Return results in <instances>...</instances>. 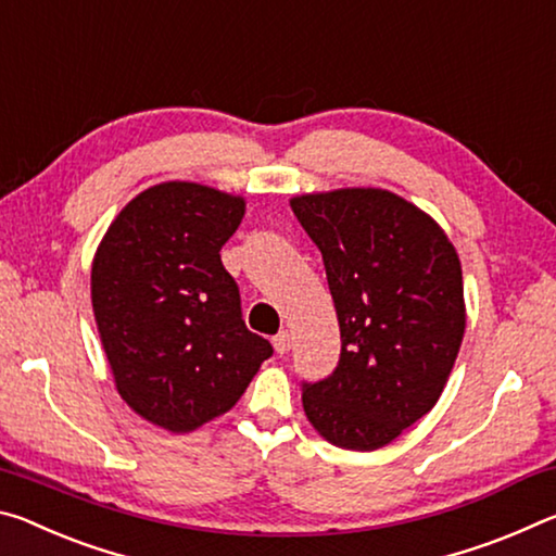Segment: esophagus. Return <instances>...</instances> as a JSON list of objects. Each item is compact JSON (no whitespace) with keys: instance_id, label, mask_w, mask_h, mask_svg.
I'll return each mask as SVG.
<instances>
[{"instance_id":"obj_1","label":"esophagus","mask_w":556,"mask_h":556,"mask_svg":"<svg viewBox=\"0 0 556 556\" xmlns=\"http://www.w3.org/2000/svg\"><path fill=\"white\" fill-rule=\"evenodd\" d=\"M290 344H293V340H290L288 330H280L276 338H273V348H276L278 354H286L290 350Z\"/></svg>"}]
</instances>
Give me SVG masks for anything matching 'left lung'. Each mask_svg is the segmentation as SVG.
Wrapping results in <instances>:
<instances>
[{"label":"left lung","mask_w":556,"mask_h":556,"mask_svg":"<svg viewBox=\"0 0 556 556\" xmlns=\"http://www.w3.org/2000/svg\"><path fill=\"white\" fill-rule=\"evenodd\" d=\"M290 208L323 253L340 323V364L303 384L325 441L377 451L443 394L466 332L460 258L448 236L389 189L298 194Z\"/></svg>","instance_id":"obj_1"}]
</instances>
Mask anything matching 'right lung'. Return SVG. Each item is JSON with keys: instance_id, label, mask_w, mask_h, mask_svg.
<instances>
[{"instance_id": "add662e5", "label": "right lung", "mask_w": 556, "mask_h": 556, "mask_svg": "<svg viewBox=\"0 0 556 556\" xmlns=\"http://www.w3.org/2000/svg\"><path fill=\"white\" fill-rule=\"evenodd\" d=\"M245 199L162 181L123 206L90 266V300L123 402L160 429L189 433L239 402L273 348L241 317L222 245Z\"/></svg>"}]
</instances>
